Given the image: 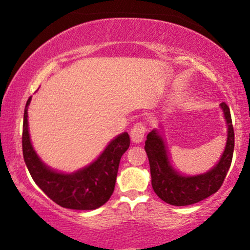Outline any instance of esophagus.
<instances>
[{
  "label": "esophagus",
  "mask_w": 250,
  "mask_h": 250,
  "mask_svg": "<svg viewBox=\"0 0 250 250\" xmlns=\"http://www.w3.org/2000/svg\"><path fill=\"white\" fill-rule=\"evenodd\" d=\"M146 134V125L143 123H136L131 129V139L134 143H140L143 141Z\"/></svg>",
  "instance_id": "obj_1"
}]
</instances>
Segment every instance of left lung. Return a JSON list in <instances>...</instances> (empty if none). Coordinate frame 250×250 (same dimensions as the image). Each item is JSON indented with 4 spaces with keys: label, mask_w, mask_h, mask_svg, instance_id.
Segmentation results:
<instances>
[{
    "label": "left lung",
    "mask_w": 250,
    "mask_h": 250,
    "mask_svg": "<svg viewBox=\"0 0 250 250\" xmlns=\"http://www.w3.org/2000/svg\"><path fill=\"white\" fill-rule=\"evenodd\" d=\"M221 108L228 123V140L220 162L209 172L196 176H183L170 166L166 146L157 129L146 135V152L151 173L152 189L160 199L174 206H188L206 199L223 184L231 166L234 149V131L230 108L222 102Z\"/></svg>",
    "instance_id": "obj_1"
}]
</instances>
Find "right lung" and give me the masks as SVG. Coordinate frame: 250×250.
<instances>
[{
	"mask_svg": "<svg viewBox=\"0 0 250 250\" xmlns=\"http://www.w3.org/2000/svg\"><path fill=\"white\" fill-rule=\"evenodd\" d=\"M23 112L22 153L30 175L40 189L61 207L92 210L107 203L115 189L119 162L129 146V136L123 133L109 143L100 157L83 169L63 174L49 168L41 162L29 139L28 105Z\"/></svg>",
	"mask_w": 250,
	"mask_h": 250,
	"instance_id": "right-lung-1",
	"label": "right lung"
}]
</instances>
